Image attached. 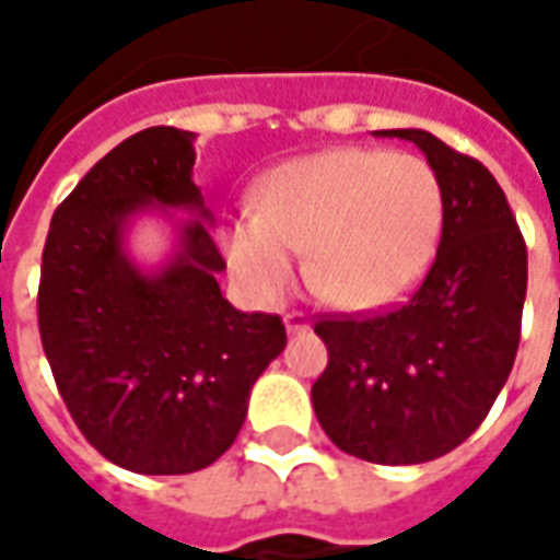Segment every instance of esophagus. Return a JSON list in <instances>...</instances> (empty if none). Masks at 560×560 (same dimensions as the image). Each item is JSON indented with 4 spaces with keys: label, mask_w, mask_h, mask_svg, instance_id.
I'll return each mask as SVG.
<instances>
[{
    "label": "esophagus",
    "mask_w": 560,
    "mask_h": 560,
    "mask_svg": "<svg viewBox=\"0 0 560 560\" xmlns=\"http://www.w3.org/2000/svg\"><path fill=\"white\" fill-rule=\"evenodd\" d=\"M284 327H288V332H303V329H308V315L303 308H291L284 315Z\"/></svg>",
    "instance_id": "esophagus-1"
}]
</instances>
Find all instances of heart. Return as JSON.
Instances as JSON below:
<instances>
[{
    "instance_id": "obj_1",
    "label": "heart",
    "mask_w": 560,
    "mask_h": 560,
    "mask_svg": "<svg viewBox=\"0 0 560 560\" xmlns=\"http://www.w3.org/2000/svg\"><path fill=\"white\" fill-rule=\"evenodd\" d=\"M444 221L425 161L372 149H327L288 161L257 197V219L233 228L231 264L260 296H281L293 255L308 288L341 308L387 303L432 260Z\"/></svg>"
}]
</instances>
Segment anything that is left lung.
Returning a JSON list of instances; mask_svg holds the SVG:
<instances>
[{"label": "left lung", "mask_w": 560, "mask_h": 560, "mask_svg": "<svg viewBox=\"0 0 560 560\" xmlns=\"http://www.w3.org/2000/svg\"><path fill=\"white\" fill-rule=\"evenodd\" d=\"M425 152L444 197L441 243L405 303L315 317L327 369L312 401L329 441L375 465L456 450L498 399L522 336L528 248L480 161L420 128L384 131Z\"/></svg>", "instance_id": "left-lung-1"}]
</instances>
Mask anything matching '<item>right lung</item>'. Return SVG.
I'll list each match as a JSON object with an SVG mask.
<instances>
[{
	"label": "right lung",
	"mask_w": 560,
	"mask_h": 560,
	"mask_svg": "<svg viewBox=\"0 0 560 560\" xmlns=\"http://www.w3.org/2000/svg\"><path fill=\"white\" fill-rule=\"evenodd\" d=\"M191 138L155 126L110 149L56 207L42 255L38 332L56 389L83 438L135 474L212 465L288 341L279 315L221 296L224 257L203 221L155 279L122 255V224L152 200L209 215Z\"/></svg>",
	"instance_id": "obj_1"
}]
</instances>
